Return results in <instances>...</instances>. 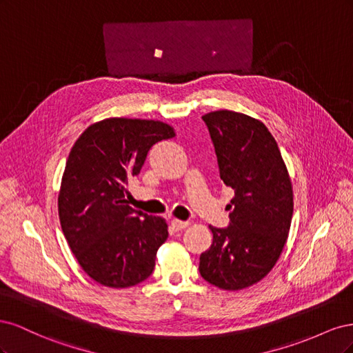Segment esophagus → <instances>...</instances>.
<instances>
[{"label":"esophagus","mask_w":353,"mask_h":353,"mask_svg":"<svg viewBox=\"0 0 353 353\" xmlns=\"http://www.w3.org/2000/svg\"><path fill=\"white\" fill-rule=\"evenodd\" d=\"M170 225H172V228L175 231H183L185 228L190 227V222L188 221H179V219H174L172 222H170Z\"/></svg>","instance_id":"34e87169"}]
</instances>
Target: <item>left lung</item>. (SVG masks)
I'll return each mask as SVG.
<instances>
[{
    "instance_id": "left-lung-1",
    "label": "left lung",
    "mask_w": 353,
    "mask_h": 353,
    "mask_svg": "<svg viewBox=\"0 0 353 353\" xmlns=\"http://www.w3.org/2000/svg\"><path fill=\"white\" fill-rule=\"evenodd\" d=\"M215 145L219 175L234 190L230 225L209 227L200 275L222 290L259 283L280 259L293 216V187L279 144L261 121L231 110L201 116Z\"/></svg>"
}]
</instances>
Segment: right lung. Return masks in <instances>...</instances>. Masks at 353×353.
<instances>
[{
	"instance_id": "obj_1",
	"label": "right lung",
	"mask_w": 353,
	"mask_h": 353,
	"mask_svg": "<svg viewBox=\"0 0 353 353\" xmlns=\"http://www.w3.org/2000/svg\"><path fill=\"white\" fill-rule=\"evenodd\" d=\"M175 137L160 121L109 117L90 125L73 144L59 193V218L70 250L90 279L126 288L147 280L168 223L132 209L128 184L150 148Z\"/></svg>"
}]
</instances>
